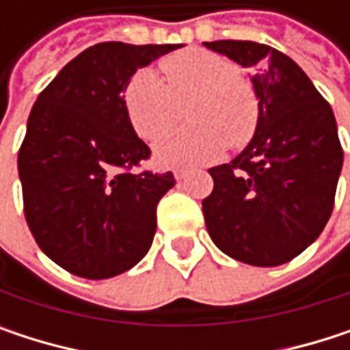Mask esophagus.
Instances as JSON below:
<instances>
[{"label":"esophagus","mask_w":350,"mask_h":350,"mask_svg":"<svg viewBox=\"0 0 350 350\" xmlns=\"http://www.w3.org/2000/svg\"><path fill=\"white\" fill-rule=\"evenodd\" d=\"M186 176H188V170H184V168H178V170H174L176 180H184Z\"/></svg>","instance_id":"34e87169"}]
</instances>
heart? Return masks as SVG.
<instances>
[{
  "mask_svg": "<svg viewBox=\"0 0 350 350\" xmlns=\"http://www.w3.org/2000/svg\"><path fill=\"white\" fill-rule=\"evenodd\" d=\"M164 81L137 70L125 85L123 103L129 123L144 139H154L178 121L186 103L190 125L164 133L156 146L162 166H202L227 146L245 148L259 125V99L233 60L204 48L178 50L160 60Z\"/></svg>",
  "mask_w": 350,
  "mask_h": 350,
  "instance_id": "heart-1",
  "label": "heart"
}]
</instances>
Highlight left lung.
<instances>
[{"instance_id":"1","label":"left lung","mask_w":350,"mask_h":350,"mask_svg":"<svg viewBox=\"0 0 350 350\" xmlns=\"http://www.w3.org/2000/svg\"><path fill=\"white\" fill-rule=\"evenodd\" d=\"M251 68L259 125L243 152L208 170L202 200L215 245L257 267L282 265L314 243L330 219L342 168L334 113L284 52L249 40L204 42Z\"/></svg>"}]
</instances>
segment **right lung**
Wrapping results in <instances>:
<instances>
[{
    "mask_svg": "<svg viewBox=\"0 0 350 350\" xmlns=\"http://www.w3.org/2000/svg\"><path fill=\"white\" fill-rule=\"evenodd\" d=\"M182 44L101 42L72 58L38 95L18 154L24 215L62 269L105 280L131 269L156 233V206L174 174L131 172L150 148L127 119L131 75Z\"/></svg>",
    "mask_w": 350,
    "mask_h": 350,
    "instance_id": "right-lung-1",
    "label": "right lung"
}]
</instances>
